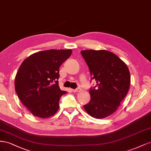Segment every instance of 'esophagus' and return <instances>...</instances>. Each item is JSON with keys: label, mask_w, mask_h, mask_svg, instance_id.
I'll list each match as a JSON object with an SVG mask.
<instances>
[{"label": "esophagus", "mask_w": 151, "mask_h": 151, "mask_svg": "<svg viewBox=\"0 0 151 151\" xmlns=\"http://www.w3.org/2000/svg\"><path fill=\"white\" fill-rule=\"evenodd\" d=\"M81 91V88H77L75 89H72V91H74V92H79V91Z\"/></svg>", "instance_id": "1"}]
</instances>
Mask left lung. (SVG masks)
<instances>
[{
  "label": "left lung",
  "instance_id": "8db88e82",
  "mask_svg": "<svg viewBox=\"0 0 151 151\" xmlns=\"http://www.w3.org/2000/svg\"><path fill=\"white\" fill-rule=\"evenodd\" d=\"M88 65L91 79L96 85L89 90L91 99L84 108L89 115L104 118L116 111L127 96L130 75L125 63L107 50H87L81 52Z\"/></svg>",
  "mask_w": 151,
  "mask_h": 151
}]
</instances>
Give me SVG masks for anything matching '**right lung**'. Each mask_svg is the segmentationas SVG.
Returning <instances> with one entry per match:
<instances>
[{"label": "right lung", "instance_id": "add662e5", "mask_svg": "<svg viewBox=\"0 0 151 151\" xmlns=\"http://www.w3.org/2000/svg\"><path fill=\"white\" fill-rule=\"evenodd\" d=\"M71 50H48L32 54L22 62L14 81L18 97L34 116L47 118L55 114L66 91L58 86L59 68Z\"/></svg>", "mask_w": 151, "mask_h": 151}]
</instances>
